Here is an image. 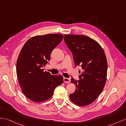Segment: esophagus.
Instances as JSON below:
<instances>
[{
    "mask_svg": "<svg viewBox=\"0 0 126 126\" xmlns=\"http://www.w3.org/2000/svg\"><path fill=\"white\" fill-rule=\"evenodd\" d=\"M63 81L64 83H70V79L69 78H66L64 77L63 78Z\"/></svg>",
    "mask_w": 126,
    "mask_h": 126,
    "instance_id": "1",
    "label": "esophagus"
}]
</instances>
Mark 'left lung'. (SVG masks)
Masks as SVG:
<instances>
[{"instance_id": "left-lung-1", "label": "left lung", "mask_w": 126, "mask_h": 126, "mask_svg": "<svg viewBox=\"0 0 126 126\" xmlns=\"http://www.w3.org/2000/svg\"><path fill=\"white\" fill-rule=\"evenodd\" d=\"M64 39L72 53L75 66L82 70L80 80L71 79L76 89L70 99L78 106L89 105L98 98L106 84L108 64L105 53L98 42L87 36L64 35Z\"/></svg>"}]
</instances>
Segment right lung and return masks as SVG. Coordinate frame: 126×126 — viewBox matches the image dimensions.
<instances>
[{"mask_svg": "<svg viewBox=\"0 0 126 126\" xmlns=\"http://www.w3.org/2000/svg\"><path fill=\"white\" fill-rule=\"evenodd\" d=\"M63 38L58 34L35 36L21 49L17 61V77L23 93L32 101L41 102L51 98L55 88L63 82L62 75H51L42 69Z\"/></svg>", "mask_w": 126, "mask_h": 126, "instance_id": "obj_1", "label": "right lung"}]
</instances>
